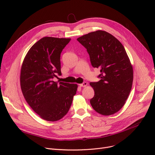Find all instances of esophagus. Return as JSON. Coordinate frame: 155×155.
Here are the masks:
<instances>
[{
	"instance_id": "obj_1",
	"label": "esophagus",
	"mask_w": 155,
	"mask_h": 155,
	"mask_svg": "<svg viewBox=\"0 0 155 155\" xmlns=\"http://www.w3.org/2000/svg\"><path fill=\"white\" fill-rule=\"evenodd\" d=\"M80 87H85L87 85V83L86 82H84V83L81 84H79Z\"/></svg>"
}]
</instances>
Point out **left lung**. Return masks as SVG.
<instances>
[{"label": "left lung", "mask_w": 155, "mask_h": 155, "mask_svg": "<svg viewBox=\"0 0 155 155\" xmlns=\"http://www.w3.org/2000/svg\"><path fill=\"white\" fill-rule=\"evenodd\" d=\"M77 41L87 49L92 67L101 69V80L90 83L95 92L92 107L102 115L114 114L124 106L133 85V69L125 49L117 38L101 30Z\"/></svg>", "instance_id": "left-lung-1"}]
</instances>
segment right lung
<instances>
[{
  "instance_id": "1",
  "label": "right lung",
  "mask_w": 155,
  "mask_h": 155,
  "mask_svg": "<svg viewBox=\"0 0 155 155\" xmlns=\"http://www.w3.org/2000/svg\"><path fill=\"white\" fill-rule=\"evenodd\" d=\"M70 38L44 37L32 46L24 59L20 76L22 94L41 118L61 119L68 112L78 85L54 82L61 75L60 54Z\"/></svg>"
}]
</instances>
